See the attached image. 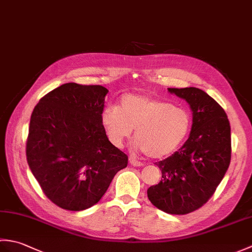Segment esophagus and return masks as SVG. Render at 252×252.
<instances>
[{
	"label": "esophagus",
	"mask_w": 252,
	"mask_h": 252,
	"mask_svg": "<svg viewBox=\"0 0 252 252\" xmlns=\"http://www.w3.org/2000/svg\"><path fill=\"white\" fill-rule=\"evenodd\" d=\"M129 161H130V164L133 165V167H142V165H144L143 162L137 161V160H135L134 158H130Z\"/></svg>",
	"instance_id": "1"
}]
</instances>
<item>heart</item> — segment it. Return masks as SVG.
Here are the masks:
<instances>
[{
    "label": "heart",
    "mask_w": 252,
    "mask_h": 252,
    "mask_svg": "<svg viewBox=\"0 0 252 252\" xmlns=\"http://www.w3.org/2000/svg\"><path fill=\"white\" fill-rule=\"evenodd\" d=\"M100 118L115 146L121 147L134 129V147L156 159L174 153L190 129L189 112L148 95H123L118 108L107 107Z\"/></svg>",
    "instance_id": "obj_1"
}]
</instances>
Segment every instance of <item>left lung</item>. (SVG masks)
Listing matches in <instances>:
<instances>
[{"label":"left lung","mask_w":252,"mask_h":252,"mask_svg":"<svg viewBox=\"0 0 252 252\" xmlns=\"http://www.w3.org/2000/svg\"><path fill=\"white\" fill-rule=\"evenodd\" d=\"M186 100L192 112L189 137L178 152L156 162L161 181L147 189L155 207L170 215H186L208 201L231 162V126L222 107L197 88L168 89Z\"/></svg>","instance_id":"8db88e82"}]
</instances>
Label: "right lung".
<instances>
[{"label": "right lung", "mask_w": 252, "mask_h": 252, "mask_svg": "<svg viewBox=\"0 0 252 252\" xmlns=\"http://www.w3.org/2000/svg\"><path fill=\"white\" fill-rule=\"evenodd\" d=\"M101 85L65 83L32 111L27 161L44 194L63 209L81 211L97 203L127 156L109 142L101 123Z\"/></svg>", "instance_id": "1"}]
</instances>
